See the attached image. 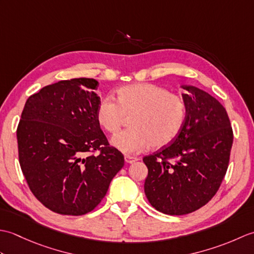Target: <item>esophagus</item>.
<instances>
[{"instance_id": "obj_1", "label": "esophagus", "mask_w": 254, "mask_h": 254, "mask_svg": "<svg viewBox=\"0 0 254 254\" xmlns=\"http://www.w3.org/2000/svg\"><path fill=\"white\" fill-rule=\"evenodd\" d=\"M124 160H126V163H127V164H133V163H135V161H137L138 158L133 157V156L126 155L124 156Z\"/></svg>"}]
</instances>
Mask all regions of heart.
<instances>
[{
	"label": "heart",
	"instance_id": "obj_1",
	"mask_svg": "<svg viewBox=\"0 0 254 254\" xmlns=\"http://www.w3.org/2000/svg\"><path fill=\"white\" fill-rule=\"evenodd\" d=\"M130 118L131 128L113 137V146L126 154L143 152L149 146L159 149L179 136L187 120V105L168 89L139 83L120 87L117 101L106 97L96 110L97 122L110 134L119 132Z\"/></svg>",
	"mask_w": 254,
	"mask_h": 254
}]
</instances>
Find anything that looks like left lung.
<instances>
[{"instance_id": "obj_1", "label": "left lung", "mask_w": 254, "mask_h": 254, "mask_svg": "<svg viewBox=\"0 0 254 254\" xmlns=\"http://www.w3.org/2000/svg\"><path fill=\"white\" fill-rule=\"evenodd\" d=\"M187 120L174 142L145 156L144 191L153 207L186 215L216 194L228 168L234 134L225 108L206 91L182 86Z\"/></svg>"}]
</instances>
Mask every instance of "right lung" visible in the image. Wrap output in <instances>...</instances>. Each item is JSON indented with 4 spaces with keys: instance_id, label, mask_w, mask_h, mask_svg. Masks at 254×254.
<instances>
[{
    "instance_id": "obj_1",
    "label": "right lung",
    "mask_w": 254,
    "mask_h": 254,
    "mask_svg": "<svg viewBox=\"0 0 254 254\" xmlns=\"http://www.w3.org/2000/svg\"><path fill=\"white\" fill-rule=\"evenodd\" d=\"M98 85L94 78L60 80L31 95L21 112V171L38 201L58 214L91 212L124 166L97 122ZM96 150L98 155H90Z\"/></svg>"
}]
</instances>
